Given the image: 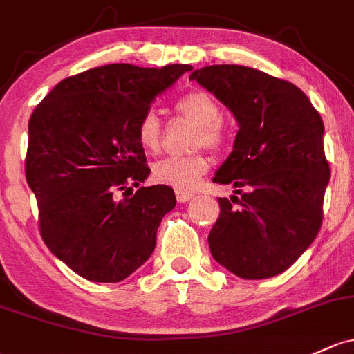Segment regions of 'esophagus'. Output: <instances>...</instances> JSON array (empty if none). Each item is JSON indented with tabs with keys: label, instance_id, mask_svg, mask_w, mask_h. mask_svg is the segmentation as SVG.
<instances>
[{
	"label": "esophagus",
	"instance_id": "34e87169",
	"mask_svg": "<svg viewBox=\"0 0 354 354\" xmlns=\"http://www.w3.org/2000/svg\"><path fill=\"white\" fill-rule=\"evenodd\" d=\"M176 197H177L178 203L185 204V203H189V201L194 199V194L185 192V191H176Z\"/></svg>",
	"mask_w": 354,
	"mask_h": 354
}]
</instances>
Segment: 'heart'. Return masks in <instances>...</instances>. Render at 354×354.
<instances>
[{
  "mask_svg": "<svg viewBox=\"0 0 354 354\" xmlns=\"http://www.w3.org/2000/svg\"><path fill=\"white\" fill-rule=\"evenodd\" d=\"M177 111L187 116L201 127L197 135V145L219 148L224 143V133L221 128L223 111L219 102L204 93L194 91L185 94L177 102ZM138 145L148 153H155L160 148L162 123L155 111H147L140 118L136 127ZM209 158L204 153H196L191 157H165L153 163L151 177L155 182L177 189V191H191L196 187L199 178L207 172Z\"/></svg>",
  "mask_w": 354,
  "mask_h": 354,
  "instance_id": "b5f03b06",
  "label": "heart"
}]
</instances>
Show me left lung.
I'll list each match as a JSON object with an SVG mask.
<instances>
[{"mask_svg":"<svg viewBox=\"0 0 354 354\" xmlns=\"http://www.w3.org/2000/svg\"><path fill=\"white\" fill-rule=\"evenodd\" d=\"M191 79L214 94L239 127L212 180L231 184L241 197H219L221 212L207 236L212 258L246 280L279 275L321 230L330 177L322 118L297 86L252 67L209 66Z\"/></svg>","mask_w":354,"mask_h":354,"instance_id":"8db88e82","label":"left lung"}]
</instances>
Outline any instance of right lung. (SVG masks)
I'll return each instance as SVG.
<instances>
[{"instance_id": "1", "label": "right lung", "mask_w": 354, "mask_h": 354, "mask_svg": "<svg viewBox=\"0 0 354 354\" xmlns=\"http://www.w3.org/2000/svg\"><path fill=\"white\" fill-rule=\"evenodd\" d=\"M189 71L187 64L96 67L60 81L30 116L25 176L41 239L91 282H121L142 267L162 218L176 207L169 185L140 187L121 201L116 192L147 180L138 121Z\"/></svg>"}]
</instances>
